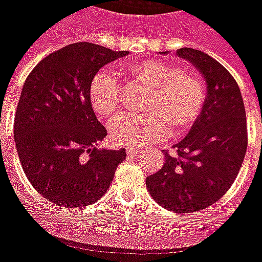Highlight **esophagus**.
Returning a JSON list of instances; mask_svg holds the SVG:
<instances>
[{
    "label": "esophagus",
    "instance_id": "1",
    "mask_svg": "<svg viewBox=\"0 0 262 262\" xmlns=\"http://www.w3.org/2000/svg\"><path fill=\"white\" fill-rule=\"evenodd\" d=\"M142 152H144V149H141V148H127L128 155H141Z\"/></svg>",
    "mask_w": 262,
    "mask_h": 262
}]
</instances>
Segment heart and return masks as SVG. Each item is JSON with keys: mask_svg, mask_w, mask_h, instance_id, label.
I'll use <instances>...</instances> for the list:
<instances>
[{"mask_svg": "<svg viewBox=\"0 0 262 262\" xmlns=\"http://www.w3.org/2000/svg\"><path fill=\"white\" fill-rule=\"evenodd\" d=\"M137 83L149 89L145 102L148 114H127L108 124L110 137L117 145L142 146L167 137L187 133L195 124L205 103L201 76L162 60H142L124 70ZM88 96L97 116L113 117L120 110L121 83L108 70L96 72L89 82Z\"/></svg>", "mask_w": 262, "mask_h": 262, "instance_id": "b5f03b06", "label": "heart"}]
</instances>
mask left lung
Masks as SVG:
<instances>
[{
  "label": "left lung",
  "instance_id": "obj_1",
  "mask_svg": "<svg viewBox=\"0 0 262 262\" xmlns=\"http://www.w3.org/2000/svg\"><path fill=\"white\" fill-rule=\"evenodd\" d=\"M176 54L201 74L207 97L190 133L176 144L177 155L165 154L146 188L160 207L190 213L215 204L230 188L246 156L247 124L240 89L225 67L188 47Z\"/></svg>",
  "mask_w": 262,
  "mask_h": 262
}]
</instances>
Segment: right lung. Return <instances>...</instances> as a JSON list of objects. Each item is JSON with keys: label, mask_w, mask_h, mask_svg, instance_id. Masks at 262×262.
Listing matches in <instances>:
<instances>
[{"label": "right lung", "mask_w": 262, "mask_h": 262, "mask_svg": "<svg viewBox=\"0 0 262 262\" xmlns=\"http://www.w3.org/2000/svg\"><path fill=\"white\" fill-rule=\"evenodd\" d=\"M93 43L47 55L24 83L15 114V144L25 174L46 200L68 208L104 195L125 149L96 148L107 135L89 102V82L102 67L125 57Z\"/></svg>", "instance_id": "obj_1"}]
</instances>
